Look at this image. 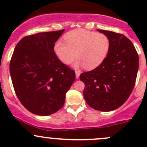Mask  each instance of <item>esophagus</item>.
I'll return each instance as SVG.
<instances>
[{
    "label": "esophagus",
    "instance_id": "34e87169",
    "mask_svg": "<svg viewBox=\"0 0 147 147\" xmlns=\"http://www.w3.org/2000/svg\"><path fill=\"white\" fill-rule=\"evenodd\" d=\"M75 75H76V78L78 79L79 77V75H80V72L78 71V70H77V71H75Z\"/></svg>",
    "mask_w": 147,
    "mask_h": 147
}]
</instances>
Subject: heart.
Returning a JSON list of instances; mask_svg holds the SVG:
<instances>
[{
    "instance_id": "1",
    "label": "heart",
    "mask_w": 147,
    "mask_h": 147,
    "mask_svg": "<svg viewBox=\"0 0 147 147\" xmlns=\"http://www.w3.org/2000/svg\"><path fill=\"white\" fill-rule=\"evenodd\" d=\"M65 41H57L54 50L57 56L64 64H69L77 59L75 66H85L94 69L102 63L109 51L110 41L102 33L78 29L69 32L64 36Z\"/></svg>"
}]
</instances>
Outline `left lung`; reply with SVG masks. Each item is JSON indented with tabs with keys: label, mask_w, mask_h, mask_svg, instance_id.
I'll list each match as a JSON object with an SVG mask.
<instances>
[{
	"label": "left lung",
	"mask_w": 147,
	"mask_h": 147,
	"mask_svg": "<svg viewBox=\"0 0 147 147\" xmlns=\"http://www.w3.org/2000/svg\"><path fill=\"white\" fill-rule=\"evenodd\" d=\"M109 38L105 59L91 71L82 73L84 97L90 107L111 111L120 107L132 92L137 77L139 57L134 45L122 34L97 30Z\"/></svg>",
	"instance_id": "1"
}]
</instances>
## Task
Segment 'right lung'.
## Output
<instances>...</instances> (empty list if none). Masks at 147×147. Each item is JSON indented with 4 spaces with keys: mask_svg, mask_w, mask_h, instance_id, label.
<instances>
[{
    "mask_svg": "<svg viewBox=\"0 0 147 147\" xmlns=\"http://www.w3.org/2000/svg\"><path fill=\"white\" fill-rule=\"evenodd\" d=\"M64 30L23 37L13 52L10 75L16 95L27 110L49 115L63 107L75 72L62 63L54 47Z\"/></svg>",
    "mask_w": 147,
    "mask_h": 147,
    "instance_id": "add662e5",
    "label": "right lung"
}]
</instances>
